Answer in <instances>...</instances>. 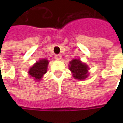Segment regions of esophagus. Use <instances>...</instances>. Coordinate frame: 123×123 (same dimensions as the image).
I'll list each match as a JSON object with an SVG mask.
<instances>
[{
  "instance_id": "obj_1",
  "label": "esophagus",
  "mask_w": 123,
  "mask_h": 123,
  "mask_svg": "<svg viewBox=\"0 0 123 123\" xmlns=\"http://www.w3.org/2000/svg\"><path fill=\"white\" fill-rule=\"evenodd\" d=\"M55 58L56 60L59 61V60H61V55H55Z\"/></svg>"
}]
</instances>
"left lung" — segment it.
Here are the masks:
<instances>
[{
    "instance_id": "8db88e82",
    "label": "left lung",
    "mask_w": 123,
    "mask_h": 123,
    "mask_svg": "<svg viewBox=\"0 0 123 123\" xmlns=\"http://www.w3.org/2000/svg\"><path fill=\"white\" fill-rule=\"evenodd\" d=\"M69 69L72 72L73 78L77 80H83L88 76V66L79 59H73L70 62Z\"/></svg>"
}]
</instances>
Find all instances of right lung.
<instances>
[{
  "label": "right lung",
  "instance_id": "add662e5",
  "mask_svg": "<svg viewBox=\"0 0 123 123\" xmlns=\"http://www.w3.org/2000/svg\"><path fill=\"white\" fill-rule=\"evenodd\" d=\"M49 62L47 59H41L36 62L29 70V75L34 78L35 80L40 81L43 75L46 73L48 65Z\"/></svg>",
  "mask_w": 123,
  "mask_h": 123
}]
</instances>
